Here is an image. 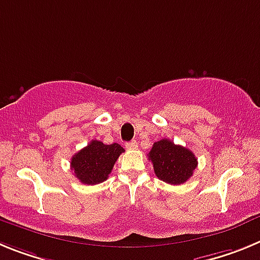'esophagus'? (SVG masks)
Masks as SVG:
<instances>
[{
	"mask_svg": "<svg viewBox=\"0 0 260 260\" xmlns=\"http://www.w3.org/2000/svg\"><path fill=\"white\" fill-rule=\"evenodd\" d=\"M125 147H127V149H129V150H133V149H136V147H137V141H135V140H133V141L127 142V144H125Z\"/></svg>",
	"mask_w": 260,
	"mask_h": 260,
	"instance_id": "esophagus-1",
	"label": "esophagus"
}]
</instances>
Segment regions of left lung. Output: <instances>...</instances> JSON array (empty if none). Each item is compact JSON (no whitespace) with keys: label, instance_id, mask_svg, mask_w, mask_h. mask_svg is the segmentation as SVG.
Instances as JSON below:
<instances>
[{"label":"left lung","instance_id":"obj_1","mask_svg":"<svg viewBox=\"0 0 260 260\" xmlns=\"http://www.w3.org/2000/svg\"><path fill=\"white\" fill-rule=\"evenodd\" d=\"M156 177L171 185H180L189 180L197 167V158L189 149L163 139L154 142L149 153Z\"/></svg>","mask_w":260,"mask_h":260}]
</instances>
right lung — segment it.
<instances>
[{
    "label": "right lung",
    "instance_id": "right-lung-1",
    "mask_svg": "<svg viewBox=\"0 0 260 260\" xmlns=\"http://www.w3.org/2000/svg\"><path fill=\"white\" fill-rule=\"evenodd\" d=\"M124 149L119 144L105 145L92 140L71 158V170L83 184L95 185L105 181Z\"/></svg>",
    "mask_w": 260,
    "mask_h": 260
}]
</instances>
